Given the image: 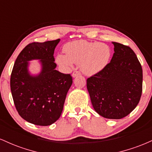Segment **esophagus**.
<instances>
[{
    "label": "esophagus",
    "mask_w": 152,
    "mask_h": 152,
    "mask_svg": "<svg viewBox=\"0 0 152 152\" xmlns=\"http://www.w3.org/2000/svg\"><path fill=\"white\" fill-rule=\"evenodd\" d=\"M80 74H80L79 71H74V73H73V74H72V76H73V77H74V78H75V77H76V76H79Z\"/></svg>",
    "instance_id": "34e87169"
}]
</instances>
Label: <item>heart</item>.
Returning <instances> with one entry per match:
<instances>
[{
  "instance_id": "heart-1",
  "label": "heart",
  "mask_w": 152,
  "mask_h": 152,
  "mask_svg": "<svg viewBox=\"0 0 152 152\" xmlns=\"http://www.w3.org/2000/svg\"><path fill=\"white\" fill-rule=\"evenodd\" d=\"M63 50L65 54L57 55V64L65 70L72 69L74 64H79L81 71L87 76L102 71L111 58V49L107 45L84 40L67 43Z\"/></svg>"
}]
</instances>
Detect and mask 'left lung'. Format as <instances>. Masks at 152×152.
Masks as SVG:
<instances>
[{"mask_svg":"<svg viewBox=\"0 0 152 152\" xmlns=\"http://www.w3.org/2000/svg\"><path fill=\"white\" fill-rule=\"evenodd\" d=\"M114 53L102 71L87 79L94 110L100 116L120 119L137 107L142 92L141 64L130 47L112 42Z\"/></svg>","mask_w":152,"mask_h":152,"instance_id":"1","label":"left lung"}]
</instances>
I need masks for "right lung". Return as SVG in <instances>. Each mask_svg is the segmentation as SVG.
<instances>
[{
  "mask_svg": "<svg viewBox=\"0 0 152 152\" xmlns=\"http://www.w3.org/2000/svg\"><path fill=\"white\" fill-rule=\"evenodd\" d=\"M60 39L27 45L15 60L10 91L17 111L26 121L38 126H49L61 114L66 94L73 83L70 74L56 70L54 50ZM39 60L42 70L31 75L29 61Z\"/></svg>",
  "mask_w": 152,
  "mask_h": 152,
  "instance_id": "right-lung-1",
  "label": "right lung"
}]
</instances>
